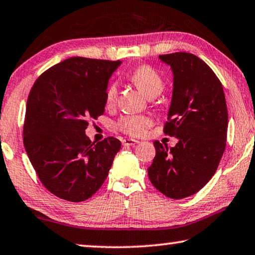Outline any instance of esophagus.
<instances>
[{"mask_svg":"<svg viewBox=\"0 0 255 255\" xmlns=\"http://www.w3.org/2000/svg\"><path fill=\"white\" fill-rule=\"evenodd\" d=\"M121 142H123L124 146H131V145H136V144L139 143L138 140L132 139V138H125V139L121 140Z\"/></svg>","mask_w":255,"mask_h":255,"instance_id":"34e87169","label":"esophagus"}]
</instances>
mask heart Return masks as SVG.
<instances>
[{
	"mask_svg": "<svg viewBox=\"0 0 255 255\" xmlns=\"http://www.w3.org/2000/svg\"><path fill=\"white\" fill-rule=\"evenodd\" d=\"M129 79L147 98H155L156 95L160 94L163 88V80L161 78V76L157 74L155 69H153L151 66H147V64H142V66L135 68L129 75ZM117 94H118L117 85L111 84L106 93L107 103H115ZM149 126H151V119L145 116H124L117 123V127L121 131L131 136L144 135Z\"/></svg>",
	"mask_w": 255,
	"mask_h": 255,
	"instance_id": "b5f03b06",
	"label": "heart"
}]
</instances>
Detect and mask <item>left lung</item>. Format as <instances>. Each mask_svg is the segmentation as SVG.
I'll return each mask as SVG.
<instances>
[{
	"label": "left lung",
	"mask_w": 255,
	"mask_h": 255,
	"mask_svg": "<svg viewBox=\"0 0 255 255\" xmlns=\"http://www.w3.org/2000/svg\"><path fill=\"white\" fill-rule=\"evenodd\" d=\"M159 59L173 74L163 131L178 143L168 148L155 140V156L147 175L157 191L179 200L199 192L217 171L227 140V104L220 80L203 60L186 52Z\"/></svg>",
	"instance_id": "1"
}]
</instances>
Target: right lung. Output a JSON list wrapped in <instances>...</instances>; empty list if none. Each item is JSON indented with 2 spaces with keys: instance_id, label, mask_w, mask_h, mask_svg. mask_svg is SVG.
I'll return each mask as SVG.
<instances>
[{
  "instance_id": "1",
  "label": "right lung",
  "mask_w": 255,
  "mask_h": 255,
  "mask_svg": "<svg viewBox=\"0 0 255 255\" xmlns=\"http://www.w3.org/2000/svg\"><path fill=\"white\" fill-rule=\"evenodd\" d=\"M121 61L74 56L43 72L27 100L23 145L42 184L70 202L90 199L107 179L119 139L91 142L88 120L104 113L111 75Z\"/></svg>"
}]
</instances>
